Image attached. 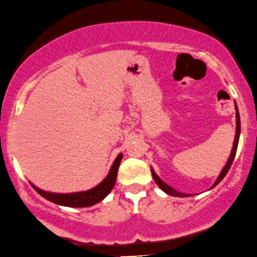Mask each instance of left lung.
<instances>
[{"label": "left lung", "mask_w": 257, "mask_h": 257, "mask_svg": "<svg viewBox=\"0 0 257 257\" xmlns=\"http://www.w3.org/2000/svg\"><path fill=\"white\" fill-rule=\"evenodd\" d=\"M235 109H236V135H235V140H233V146H232V149H231V153H230V157L228 159V161H226V165L223 167L222 172H220V174L218 175V178H217V180L215 181V184L212 185L213 188L216 186V185H218L220 181L224 177H225L226 173H228L230 166H231L233 159H235V155H236V151H237V146H238V140H239V133H241V119H239V112H238V108H237V104L235 103ZM151 171H152V175H153V179L155 180V183L159 187L161 188L162 191H164L165 193L170 194V196H173V197H190L191 194L188 193H183V192H178L177 190H174L173 187H171L170 185H167L166 183H164L160 178L158 177L157 173H155L154 170L151 167Z\"/></svg>", "instance_id": "left-lung-1"}]
</instances>
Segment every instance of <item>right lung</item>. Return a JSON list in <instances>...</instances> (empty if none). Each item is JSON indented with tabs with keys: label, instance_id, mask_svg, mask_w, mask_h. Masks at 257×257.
I'll return each mask as SVG.
<instances>
[{
	"label": "right lung",
	"instance_id": "right-lung-1",
	"mask_svg": "<svg viewBox=\"0 0 257 257\" xmlns=\"http://www.w3.org/2000/svg\"><path fill=\"white\" fill-rule=\"evenodd\" d=\"M123 158V154H118L117 158L113 161L111 168H110L108 175L105 179L95 186L91 190L82 191V192H73V193H53L47 192V191L40 190L31 183L32 186L37 192L44 197L45 199L52 201V203L58 204V205L69 206V207H87L92 206L95 204L102 201L108 194L111 192L112 187L115 186L116 178H117V172L119 164Z\"/></svg>",
	"mask_w": 257,
	"mask_h": 257
}]
</instances>
